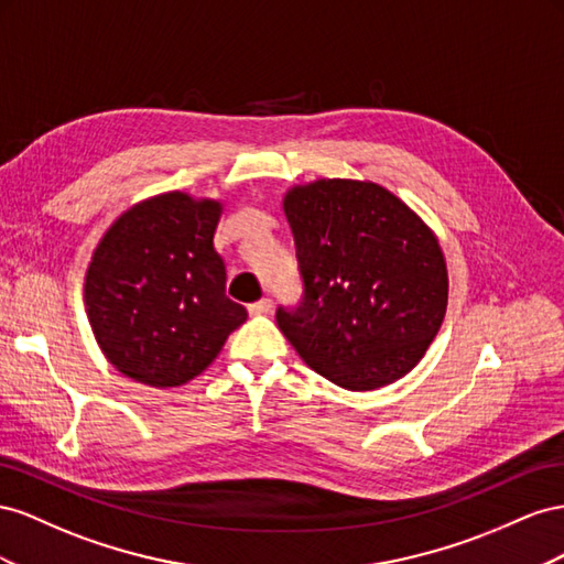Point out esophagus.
<instances>
[{
  "mask_svg": "<svg viewBox=\"0 0 564 564\" xmlns=\"http://www.w3.org/2000/svg\"><path fill=\"white\" fill-rule=\"evenodd\" d=\"M250 316H262V314H269L271 312V300L269 297H262L260 302H252L248 307Z\"/></svg>",
  "mask_w": 564,
  "mask_h": 564,
  "instance_id": "34e87169",
  "label": "esophagus"
}]
</instances>
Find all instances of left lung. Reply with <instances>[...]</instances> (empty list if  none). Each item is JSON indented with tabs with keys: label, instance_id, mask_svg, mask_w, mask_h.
Listing matches in <instances>:
<instances>
[{
	"label": "left lung",
	"instance_id": "1",
	"mask_svg": "<svg viewBox=\"0 0 564 564\" xmlns=\"http://www.w3.org/2000/svg\"><path fill=\"white\" fill-rule=\"evenodd\" d=\"M304 297L276 312L312 371L351 392L413 371L448 302L437 236L392 191L366 180H316L285 191Z\"/></svg>",
	"mask_w": 564,
	"mask_h": 564
}]
</instances>
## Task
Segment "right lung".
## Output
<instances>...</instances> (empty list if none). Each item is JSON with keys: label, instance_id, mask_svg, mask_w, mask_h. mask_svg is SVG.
<instances>
[{"label": "right lung", "instance_id": "1", "mask_svg": "<svg viewBox=\"0 0 564 564\" xmlns=\"http://www.w3.org/2000/svg\"><path fill=\"white\" fill-rule=\"evenodd\" d=\"M224 205L186 191L132 205L101 236L85 273V310L104 357L124 378L180 388L246 324L215 250Z\"/></svg>", "mask_w": 564, "mask_h": 564}]
</instances>
